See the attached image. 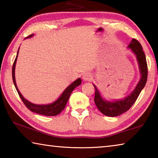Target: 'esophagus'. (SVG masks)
Here are the masks:
<instances>
[{"instance_id":"34e87169","label":"esophagus","mask_w":158,"mask_h":158,"mask_svg":"<svg viewBox=\"0 0 158 158\" xmlns=\"http://www.w3.org/2000/svg\"><path fill=\"white\" fill-rule=\"evenodd\" d=\"M92 79V76L90 73H85L84 75H83V79L85 81H90Z\"/></svg>"}]
</instances>
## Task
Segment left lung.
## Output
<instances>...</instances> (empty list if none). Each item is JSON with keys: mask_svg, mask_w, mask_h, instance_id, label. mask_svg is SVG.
Returning a JSON list of instances; mask_svg holds the SVG:
<instances>
[{"mask_svg": "<svg viewBox=\"0 0 158 158\" xmlns=\"http://www.w3.org/2000/svg\"><path fill=\"white\" fill-rule=\"evenodd\" d=\"M127 47L130 48L131 51L136 55L141 73V78L137 86L130 93V95L125 97L123 100H115L114 102L104 100L102 98L97 88L95 85H93L95 89L94 102L98 109L105 116L110 117L118 116L129 110L131 106L133 105V104L135 102V101L137 100L141 91L146 84L147 76H148V67H147L146 56L143 51L142 47L138 40L132 39Z\"/></svg>", "mask_w": 158, "mask_h": 158, "instance_id": "1", "label": "left lung"}]
</instances>
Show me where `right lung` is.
Segmentation results:
<instances>
[{
  "instance_id": "1",
  "label": "right lung",
  "mask_w": 158,
  "mask_h": 158,
  "mask_svg": "<svg viewBox=\"0 0 158 158\" xmlns=\"http://www.w3.org/2000/svg\"><path fill=\"white\" fill-rule=\"evenodd\" d=\"M33 35L32 34L31 35H29L28 37H26V38H28V37H31ZM18 53H19V50L17 52V56H16L15 62L13 63V66H12V79L18 94L21 98V100L23 101V104H24L26 107H27L29 110H31V111L35 112V113H37L38 114L44 115V116H56V115L59 114L60 112L63 110L64 108L65 107L66 104L68 102L69 98L70 97V94L72 93V92L73 91V90L75 89L77 86H78V85L81 84V79L79 78L77 80H75L74 82L72 83L69 86L66 88L65 90L63 92V93L61 94L60 97L58 98L55 102H53V103L49 104V105H35V104L32 103L31 102L28 101L26 99L23 98V95L21 94V93L19 90L17 86V84H16V81H15V65H16V63H17Z\"/></svg>"
}]
</instances>
